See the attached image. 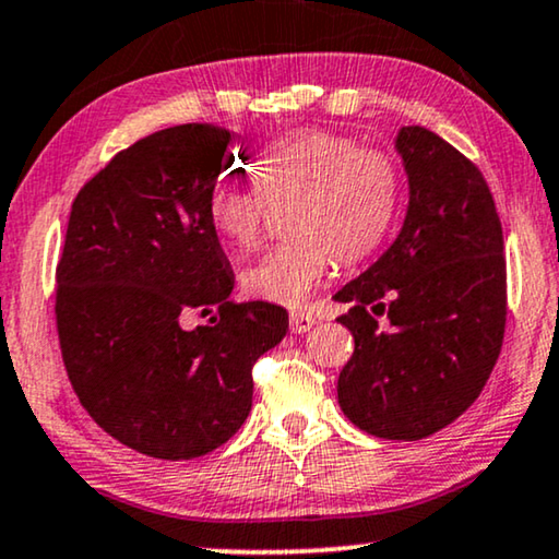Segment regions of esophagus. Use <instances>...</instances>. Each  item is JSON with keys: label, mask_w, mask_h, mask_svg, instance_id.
<instances>
[{"label": "esophagus", "mask_w": 559, "mask_h": 559, "mask_svg": "<svg viewBox=\"0 0 559 559\" xmlns=\"http://www.w3.org/2000/svg\"><path fill=\"white\" fill-rule=\"evenodd\" d=\"M314 322L317 319L307 314V311H292V314H288V326H292V332H296V334L309 332L311 326H314Z\"/></svg>", "instance_id": "1"}]
</instances>
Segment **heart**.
<instances>
[{
  "instance_id": "heart-1",
  "label": "heart",
  "mask_w": 559,
  "mask_h": 559,
  "mask_svg": "<svg viewBox=\"0 0 559 559\" xmlns=\"http://www.w3.org/2000/svg\"><path fill=\"white\" fill-rule=\"evenodd\" d=\"M255 186L219 178L206 193L214 233L235 248H252L263 229L267 202L292 199V237L267 248L242 273L255 299L299 307L330 267L366 258L389 233L399 206L401 176L391 155L355 147L326 130H301L260 147L250 160Z\"/></svg>"
}]
</instances>
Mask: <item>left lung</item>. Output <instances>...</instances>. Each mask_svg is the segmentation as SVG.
Instances as JSON below:
<instances>
[{
  "mask_svg": "<svg viewBox=\"0 0 559 559\" xmlns=\"http://www.w3.org/2000/svg\"><path fill=\"white\" fill-rule=\"evenodd\" d=\"M393 145L406 217L391 248L334 294L353 307L337 322L355 340L337 401L368 435L412 442L455 421L486 385L503 342L506 258L480 170L419 124Z\"/></svg>",
  "mask_w": 559,
  "mask_h": 559,
  "instance_id": "8db88e82",
  "label": "left lung"
}]
</instances>
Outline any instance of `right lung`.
I'll return each instance as SVG.
<instances>
[{"label":"right lung","instance_id":"add662e5","mask_svg":"<svg viewBox=\"0 0 559 559\" xmlns=\"http://www.w3.org/2000/svg\"><path fill=\"white\" fill-rule=\"evenodd\" d=\"M233 132L212 122L153 132L73 199L56 319L81 406L128 448L193 460L225 444L252 406V366L286 337L288 311L233 304L235 273L206 217ZM217 306L183 331L186 310Z\"/></svg>","mask_w":559,"mask_h":559}]
</instances>
